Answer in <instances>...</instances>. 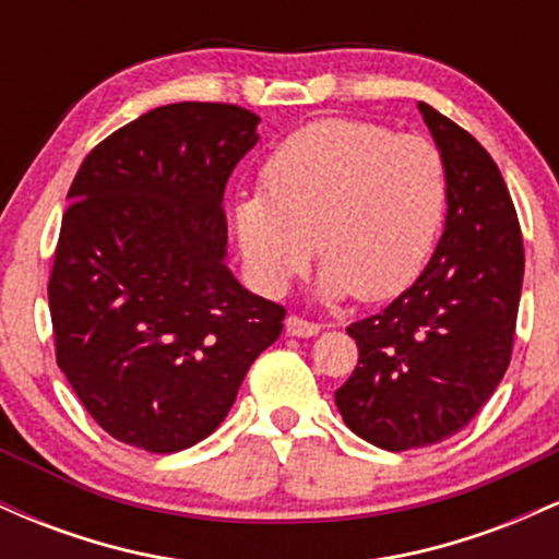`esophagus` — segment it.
Returning <instances> with one entry per match:
<instances>
[{"label":"esophagus","instance_id":"34e87169","mask_svg":"<svg viewBox=\"0 0 559 559\" xmlns=\"http://www.w3.org/2000/svg\"><path fill=\"white\" fill-rule=\"evenodd\" d=\"M286 331L292 333V336H316L320 331V323L316 320H307V318H299V316H288L286 318Z\"/></svg>","mask_w":559,"mask_h":559}]
</instances>
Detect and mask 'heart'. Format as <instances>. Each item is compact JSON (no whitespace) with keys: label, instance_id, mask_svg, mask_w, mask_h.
Returning a JSON list of instances; mask_svg holds the SVG:
<instances>
[{"label":"heart","instance_id":"heart-1","mask_svg":"<svg viewBox=\"0 0 559 559\" xmlns=\"http://www.w3.org/2000/svg\"><path fill=\"white\" fill-rule=\"evenodd\" d=\"M262 181L236 207V234L267 294L286 292L318 247L320 292L386 299L423 271L447 215L441 152L368 120L299 128L265 159Z\"/></svg>","mask_w":559,"mask_h":559}]
</instances>
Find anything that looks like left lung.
<instances>
[{
  "instance_id": "8db88e82",
  "label": "left lung",
  "mask_w": 559,
  "mask_h": 559,
  "mask_svg": "<svg viewBox=\"0 0 559 559\" xmlns=\"http://www.w3.org/2000/svg\"><path fill=\"white\" fill-rule=\"evenodd\" d=\"M447 165V226L413 286L349 323L360 360L336 389L344 423L370 444L404 452L449 439L502 381L515 342L523 234L489 152L420 102Z\"/></svg>"
}]
</instances>
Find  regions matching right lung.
I'll list each match as a JSON object with an SVG mask.
<instances>
[{"label":"right lung","mask_w":559,"mask_h":559,"mask_svg":"<svg viewBox=\"0 0 559 559\" xmlns=\"http://www.w3.org/2000/svg\"><path fill=\"white\" fill-rule=\"evenodd\" d=\"M260 118L226 102L150 110L88 152L49 275L55 355L102 431L155 454L221 426L286 307L226 267L223 191Z\"/></svg>","instance_id":"obj_1"}]
</instances>
